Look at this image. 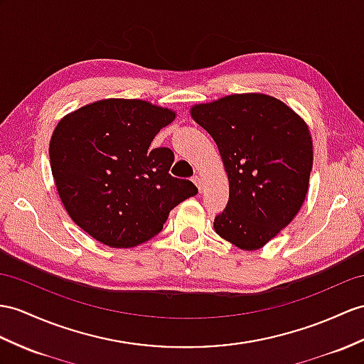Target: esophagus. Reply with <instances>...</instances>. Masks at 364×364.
Instances as JSON below:
<instances>
[{"mask_svg":"<svg viewBox=\"0 0 364 364\" xmlns=\"http://www.w3.org/2000/svg\"><path fill=\"white\" fill-rule=\"evenodd\" d=\"M193 182L196 183V187H198L199 191L202 193V190H203V182H202V179H200V176H198V174L194 176V177H193Z\"/></svg>","mask_w":364,"mask_h":364,"instance_id":"34e87169","label":"esophagus"}]
</instances>
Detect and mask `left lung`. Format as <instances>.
Returning a JSON list of instances; mask_svg holds the SVG:
<instances>
[{
	"label": "left lung",
	"instance_id": "left-lung-1",
	"mask_svg": "<svg viewBox=\"0 0 364 364\" xmlns=\"http://www.w3.org/2000/svg\"><path fill=\"white\" fill-rule=\"evenodd\" d=\"M193 120L216 141L230 198L215 232L242 250H258L304 203L314 164L309 127L267 94L225 95L191 106Z\"/></svg>",
	"mask_w": 364,
	"mask_h": 364
}]
</instances>
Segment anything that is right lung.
I'll return each instance as SVG.
<instances>
[{"label": "right lung", "mask_w": 364, "mask_h": 364, "mask_svg": "<svg viewBox=\"0 0 364 364\" xmlns=\"http://www.w3.org/2000/svg\"><path fill=\"white\" fill-rule=\"evenodd\" d=\"M173 109L139 99H105L58 122L49 144L58 196L74 223L97 241L128 249L156 236L170 211L196 196L193 182L170 173V148L153 139Z\"/></svg>", "instance_id": "obj_1"}]
</instances>
